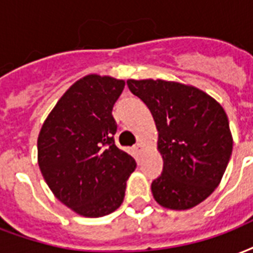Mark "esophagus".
Masks as SVG:
<instances>
[{"label": "esophagus", "instance_id": "obj_1", "mask_svg": "<svg viewBox=\"0 0 253 253\" xmlns=\"http://www.w3.org/2000/svg\"><path fill=\"white\" fill-rule=\"evenodd\" d=\"M135 151H138V152H142L143 151V146L140 143H138L136 146H135Z\"/></svg>", "mask_w": 253, "mask_h": 253}]
</instances>
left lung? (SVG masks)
Wrapping results in <instances>:
<instances>
[{"label":"left lung","mask_w":253,"mask_h":253,"mask_svg":"<svg viewBox=\"0 0 253 253\" xmlns=\"http://www.w3.org/2000/svg\"><path fill=\"white\" fill-rule=\"evenodd\" d=\"M130 91L151 111L163 172L151 184L154 199L169 210H190L215 191L232 152L228 117L203 90L163 80H128Z\"/></svg>","instance_id":"left-lung-1"}]
</instances>
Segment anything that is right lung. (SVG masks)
I'll use <instances>...</instances> for the list:
<instances>
[{"instance_id": "obj_1", "label": "right lung", "mask_w": 253, "mask_h": 253, "mask_svg": "<svg viewBox=\"0 0 253 253\" xmlns=\"http://www.w3.org/2000/svg\"><path fill=\"white\" fill-rule=\"evenodd\" d=\"M125 81L88 74L67 88L42 125L38 166L61 203L84 217L121 207L135 159L114 142L113 107Z\"/></svg>"}]
</instances>
